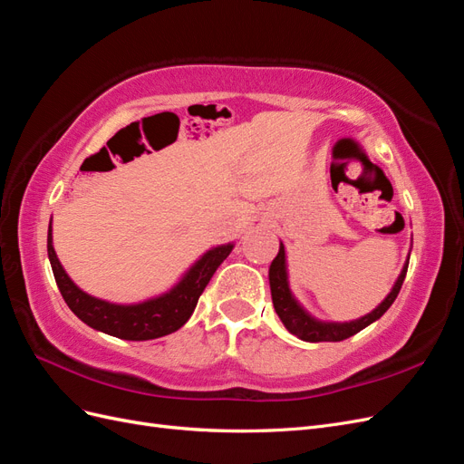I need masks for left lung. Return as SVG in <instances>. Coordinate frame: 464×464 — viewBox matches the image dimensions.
Returning <instances> with one entry per match:
<instances>
[{
	"mask_svg": "<svg viewBox=\"0 0 464 464\" xmlns=\"http://www.w3.org/2000/svg\"><path fill=\"white\" fill-rule=\"evenodd\" d=\"M406 269H409V261L404 263L395 286H392V290L389 292V296L382 304H379L372 314L363 315L356 321H350V323H325V321L314 319L296 300H294L292 292L288 288L285 246L280 244L278 256L273 259L271 269H269V283H271V296H273L275 312L278 314L280 321L285 323V327L292 334H296L302 341H307V343L344 341V339H348V336H353V334L360 333L362 329H366L370 323L377 321L389 310L391 304L395 302V298L399 296L401 286H402L404 276H406Z\"/></svg>",
	"mask_w": 464,
	"mask_h": 464,
	"instance_id": "obj_1",
	"label": "left lung"
}]
</instances>
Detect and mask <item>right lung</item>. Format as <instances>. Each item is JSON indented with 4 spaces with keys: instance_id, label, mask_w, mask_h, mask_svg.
Here are the masks:
<instances>
[{
    "instance_id": "1",
    "label": "right lung",
    "mask_w": 464,
    "mask_h": 464,
    "mask_svg": "<svg viewBox=\"0 0 464 464\" xmlns=\"http://www.w3.org/2000/svg\"><path fill=\"white\" fill-rule=\"evenodd\" d=\"M232 247V244H227L208 249L186 273V276L162 296L133 305H120L89 296L67 276L52 246V222L48 228L50 265L55 285H58L69 310L82 323H87L89 327L125 341L159 339V336L170 334L181 325H186L210 276L215 275L220 263L230 256Z\"/></svg>"
}]
</instances>
